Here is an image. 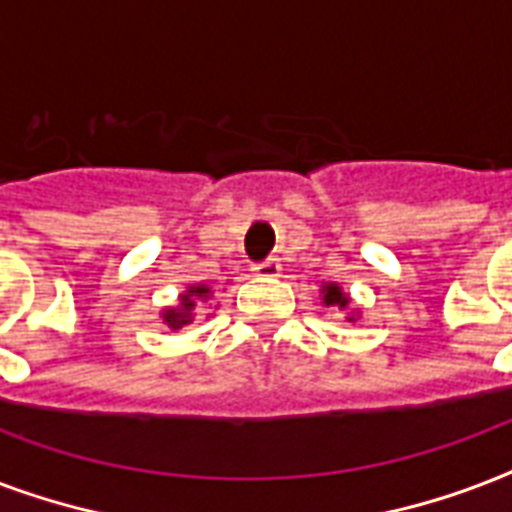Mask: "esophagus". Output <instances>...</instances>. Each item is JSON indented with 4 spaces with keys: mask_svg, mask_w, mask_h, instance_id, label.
<instances>
[{
    "mask_svg": "<svg viewBox=\"0 0 512 512\" xmlns=\"http://www.w3.org/2000/svg\"><path fill=\"white\" fill-rule=\"evenodd\" d=\"M253 275L277 277V275H280V261H277V259H264V261H259V264H253Z\"/></svg>",
    "mask_w": 512,
    "mask_h": 512,
    "instance_id": "obj_1",
    "label": "esophagus"
}]
</instances>
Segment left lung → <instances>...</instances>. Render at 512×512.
I'll list each match as a JSON object with an SVG mask.
<instances>
[{"label": "left lung", "instance_id": "obj_1", "mask_svg": "<svg viewBox=\"0 0 512 512\" xmlns=\"http://www.w3.org/2000/svg\"><path fill=\"white\" fill-rule=\"evenodd\" d=\"M323 301H326V307H339V310H344V307L350 304V299L344 296L339 285H326V288H323Z\"/></svg>", "mask_w": 512, "mask_h": 512}]
</instances>
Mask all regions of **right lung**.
Segmentation results:
<instances>
[{
  "mask_svg": "<svg viewBox=\"0 0 512 512\" xmlns=\"http://www.w3.org/2000/svg\"><path fill=\"white\" fill-rule=\"evenodd\" d=\"M208 293H211V288H205V285H192V288H189V291L181 296V307H173V310L162 312L165 323H168L170 328L189 326V323H192V315H194V307H197V301L208 299Z\"/></svg>",
  "mask_w": 512,
  "mask_h": 512,
  "instance_id": "1",
  "label": "right lung"
}]
</instances>
